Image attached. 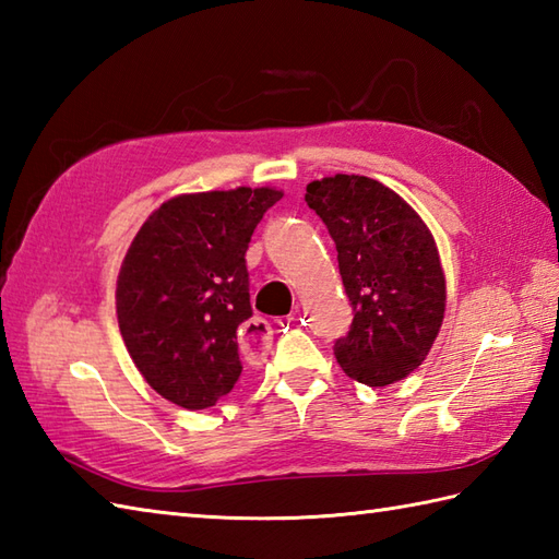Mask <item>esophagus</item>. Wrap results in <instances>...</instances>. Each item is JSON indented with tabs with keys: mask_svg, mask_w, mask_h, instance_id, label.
Returning a JSON list of instances; mask_svg holds the SVG:
<instances>
[{
	"mask_svg": "<svg viewBox=\"0 0 559 559\" xmlns=\"http://www.w3.org/2000/svg\"><path fill=\"white\" fill-rule=\"evenodd\" d=\"M273 343V331L266 319H249L240 329V350L247 360H264Z\"/></svg>",
	"mask_w": 559,
	"mask_h": 559,
	"instance_id": "obj_1",
	"label": "esophagus"
}]
</instances>
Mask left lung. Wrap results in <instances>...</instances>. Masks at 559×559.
<instances>
[{"instance_id": "8db88e82", "label": "left lung", "mask_w": 559, "mask_h": 559, "mask_svg": "<svg viewBox=\"0 0 559 559\" xmlns=\"http://www.w3.org/2000/svg\"><path fill=\"white\" fill-rule=\"evenodd\" d=\"M331 240L353 305L348 336L334 343L343 372L367 386L408 377L430 353L447 286L432 233L394 189L365 175H334L305 194Z\"/></svg>"}]
</instances>
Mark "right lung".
<instances>
[{
	"mask_svg": "<svg viewBox=\"0 0 559 559\" xmlns=\"http://www.w3.org/2000/svg\"><path fill=\"white\" fill-rule=\"evenodd\" d=\"M283 192L180 194L141 225L117 276V322L151 389L187 411L216 406L242 374L252 317L247 247Z\"/></svg>",
	"mask_w": 559,
	"mask_h": 559,
	"instance_id": "1",
	"label": "right lung"
}]
</instances>
